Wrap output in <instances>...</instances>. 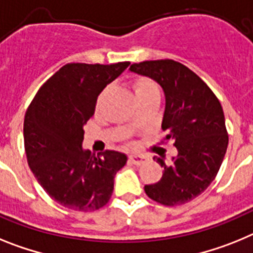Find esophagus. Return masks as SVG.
<instances>
[{"label":"esophagus","instance_id":"34e87169","mask_svg":"<svg viewBox=\"0 0 253 253\" xmlns=\"http://www.w3.org/2000/svg\"><path fill=\"white\" fill-rule=\"evenodd\" d=\"M128 160L129 163L135 164V166H141V164H144L145 162H146V157H144V155H135V154H131L128 157Z\"/></svg>","mask_w":253,"mask_h":253}]
</instances>
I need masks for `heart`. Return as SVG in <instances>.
<instances>
[{
	"label": "heart",
	"mask_w": 253,
	"mask_h": 253,
	"mask_svg": "<svg viewBox=\"0 0 253 253\" xmlns=\"http://www.w3.org/2000/svg\"><path fill=\"white\" fill-rule=\"evenodd\" d=\"M133 93L136 95V99L144 98V96L149 95V94L158 93L157 85L154 84V81H151L148 78H139L133 81L132 84Z\"/></svg>",
	"instance_id": "1"
}]
</instances>
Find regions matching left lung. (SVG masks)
I'll return each mask as SVG.
<instances>
[{"label":"left lung","mask_w":253,"mask_h":253,"mask_svg":"<svg viewBox=\"0 0 253 253\" xmlns=\"http://www.w3.org/2000/svg\"><path fill=\"white\" fill-rule=\"evenodd\" d=\"M129 71L148 76L163 87L164 141L172 140L178 150L170 164L154 157L164 168L163 175L157 183L146 184L145 192L166 206L188 203L214 181L227 151L228 132L220 102L195 72L177 61H144L131 65Z\"/></svg>","instance_id":"1"}]
</instances>
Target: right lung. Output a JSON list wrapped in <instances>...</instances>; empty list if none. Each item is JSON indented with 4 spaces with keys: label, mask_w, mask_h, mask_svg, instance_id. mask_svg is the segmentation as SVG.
<instances>
[{
    "label": "right lung",
    "mask_w": 253,
    "mask_h": 253,
    "mask_svg": "<svg viewBox=\"0 0 253 253\" xmlns=\"http://www.w3.org/2000/svg\"><path fill=\"white\" fill-rule=\"evenodd\" d=\"M128 65L67 63L42 85L26 111L28 164L43 190L65 208L94 211L113 193L114 175L127 157L114 150L95 157L84 150V126L103 89Z\"/></svg>",
    "instance_id": "add662e5"
}]
</instances>
